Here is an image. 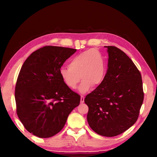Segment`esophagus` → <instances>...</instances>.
<instances>
[{"instance_id":"obj_1","label":"esophagus","mask_w":157,"mask_h":157,"mask_svg":"<svg viewBox=\"0 0 157 157\" xmlns=\"http://www.w3.org/2000/svg\"><path fill=\"white\" fill-rule=\"evenodd\" d=\"M80 102H81V103H84V96H81Z\"/></svg>"}]
</instances>
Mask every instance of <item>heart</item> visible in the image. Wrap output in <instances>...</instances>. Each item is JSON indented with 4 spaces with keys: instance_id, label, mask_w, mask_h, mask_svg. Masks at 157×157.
Segmentation results:
<instances>
[{
    "instance_id": "b5f03b06",
    "label": "heart",
    "mask_w": 157,
    "mask_h": 157,
    "mask_svg": "<svg viewBox=\"0 0 157 157\" xmlns=\"http://www.w3.org/2000/svg\"><path fill=\"white\" fill-rule=\"evenodd\" d=\"M68 67L60 70L62 80L67 87L74 90L80 79H83L78 89L81 94L88 92L92 86L98 87L106 75L105 58L96 49H89L73 56L69 62Z\"/></svg>"
}]
</instances>
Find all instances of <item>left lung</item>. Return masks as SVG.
Segmentation results:
<instances>
[{"label": "left lung", "instance_id": "8db88e82", "mask_svg": "<svg viewBox=\"0 0 157 157\" xmlns=\"http://www.w3.org/2000/svg\"><path fill=\"white\" fill-rule=\"evenodd\" d=\"M108 69L102 84L86 96L87 120L98 134L113 137L137 121L144 100L140 72L128 56L115 46H105Z\"/></svg>", "mask_w": 157, "mask_h": 157}]
</instances>
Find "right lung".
<instances>
[{
    "label": "right lung",
    "instance_id": "add662e5",
    "mask_svg": "<svg viewBox=\"0 0 157 157\" xmlns=\"http://www.w3.org/2000/svg\"><path fill=\"white\" fill-rule=\"evenodd\" d=\"M76 49L46 46L32 52L21 67L15 98L17 114L28 131L50 138L63 128L69 115L80 102L60 75L61 67Z\"/></svg>",
    "mask_w": 157,
    "mask_h": 157
}]
</instances>
